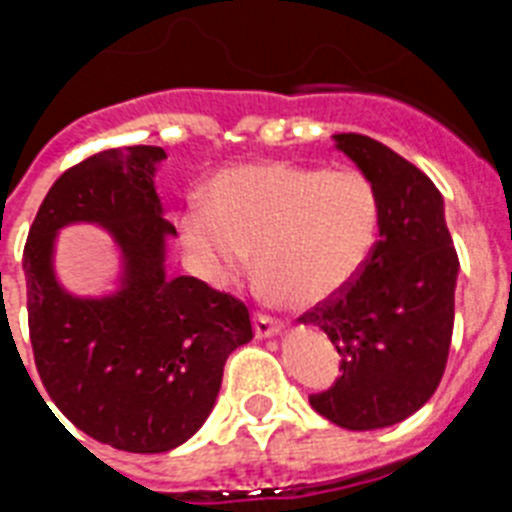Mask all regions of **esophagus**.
Returning a JSON list of instances; mask_svg holds the SVG:
<instances>
[{
  "label": "esophagus",
  "mask_w": 512,
  "mask_h": 512,
  "mask_svg": "<svg viewBox=\"0 0 512 512\" xmlns=\"http://www.w3.org/2000/svg\"><path fill=\"white\" fill-rule=\"evenodd\" d=\"M253 333H256V338H274L282 333V325L277 323L274 318H266V315H256V320H253Z\"/></svg>",
  "instance_id": "1"
}]
</instances>
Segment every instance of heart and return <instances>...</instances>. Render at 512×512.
<instances>
[{"instance_id":"b5f03b06","label":"heart","mask_w":512,"mask_h":512,"mask_svg":"<svg viewBox=\"0 0 512 512\" xmlns=\"http://www.w3.org/2000/svg\"><path fill=\"white\" fill-rule=\"evenodd\" d=\"M379 223V197L361 171L259 161L220 171L207 207H187L179 230L212 284L241 279L256 253L266 295L307 310L364 274Z\"/></svg>"}]
</instances>
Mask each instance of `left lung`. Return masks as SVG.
Listing matches in <instances>:
<instances>
[{
  "mask_svg": "<svg viewBox=\"0 0 512 512\" xmlns=\"http://www.w3.org/2000/svg\"><path fill=\"white\" fill-rule=\"evenodd\" d=\"M333 143L372 182L382 223L364 274L302 318L330 338L343 369L310 405L348 431H379L418 413L441 382L459 259L441 192L423 171L369 135L338 133Z\"/></svg>",
  "mask_w": 512,
  "mask_h": 512,
  "instance_id": "8db88e82",
  "label": "left lung"
}]
</instances>
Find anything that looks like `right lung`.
<instances>
[{"mask_svg": "<svg viewBox=\"0 0 512 512\" xmlns=\"http://www.w3.org/2000/svg\"><path fill=\"white\" fill-rule=\"evenodd\" d=\"M164 158L156 146L110 148L61 174L22 259L45 390L79 431L133 454H164L200 431L225 361L253 338L243 302L166 271L176 230L156 192ZM71 224H94L116 246L118 277L102 296H76L57 277V235Z\"/></svg>", "mask_w": 512, "mask_h": 512, "instance_id": "1", "label": "right lung"}]
</instances>
